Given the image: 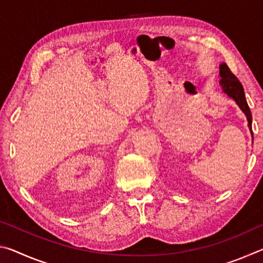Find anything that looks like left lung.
Instances as JSON below:
<instances>
[{
	"instance_id": "1",
	"label": "left lung",
	"mask_w": 263,
	"mask_h": 263,
	"mask_svg": "<svg viewBox=\"0 0 263 263\" xmlns=\"http://www.w3.org/2000/svg\"><path fill=\"white\" fill-rule=\"evenodd\" d=\"M219 78H220L219 84L221 87V90L224 91L229 97H231V99H232L235 103H237L240 110H241L245 114V116H246L249 131H251V135L253 138L252 114H251V110H249V106L247 104L246 97H245L242 84L240 83L238 78L235 77L232 72H231L230 68L228 67V65H226L225 62H221V64L219 65Z\"/></svg>"
}]
</instances>
